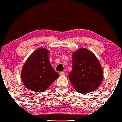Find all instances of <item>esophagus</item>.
I'll use <instances>...</instances> for the list:
<instances>
[{
  "mask_svg": "<svg viewBox=\"0 0 122 122\" xmlns=\"http://www.w3.org/2000/svg\"><path fill=\"white\" fill-rule=\"evenodd\" d=\"M59 75L60 76H64L65 73L64 72V71H61V72L59 73Z\"/></svg>",
  "mask_w": 122,
  "mask_h": 122,
  "instance_id": "esophagus-1",
  "label": "esophagus"
}]
</instances>
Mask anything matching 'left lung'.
Segmentation results:
<instances>
[{"label":"left lung","mask_w":122,"mask_h":122,"mask_svg":"<svg viewBox=\"0 0 122 122\" xmlns=\"http://www.w3.org/2000/svg\"><path fill=\"white\" fill-rule=\"evenodd\" d=\"M72 62L73 69L68 76L74 89L81 94L96 91L103 79V68L96 56L81 48L73 53Z\"/></svg>","instance_id":"8db88e82"}]
</instances>
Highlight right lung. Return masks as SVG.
<instances>
[{"mask_svg":"<svg viewBox=\"0 0 122 122\" xmlns=\"http://www.w3.org/2000/svg\"><path fill=\"white\" fill-rule=\"evenodd\" d=\"M49 53L46 48H38L31 53L23 66L21 79L30 91L44 92L59 76L49 62Z\"/></svg>","mask_w":122,"mask_h":122,"instance_id":"obj_1","label":"right lung"}]
</instances>
